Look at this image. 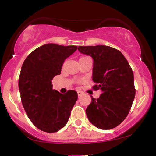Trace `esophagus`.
Wrapping results in <instances>:
<instances>
[{
	"label": "esophagus",
	"instance_id": "esophagus-1",
	"mask_svg": "<svg viewBox=\"0 0 156 156\" xmlns=\"http://www.w3.org/2000/svg\"><path fill=\"white\" fill-rule=\"evenodd\" d=\"M78 96H81L82 95V92H80V91H78Z\"/></svg>",
	"mask_w": 156,
	"mask_h": 156
}]
</instances>
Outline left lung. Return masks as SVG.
I'll use <instances>...</instances> for the list:
<instances>
[{
	"label": "left lung",
	"mask_w": 156,
	"mask_h": 156,
	"mask_svg": "<svg viewBox=\"0 0 156 156\" xmlns=\"http://www.w3.org/2000/svg\"><path fill=\"white\" fill-rule=\"evenodd\" d=\"M81 53L93 58L92 80L95 90L102 91L86 109L89 122L97 128L109 130L128 116L135 98L133 73L122 53L105 45L79 46Z\"/></svg>",
	"instance_id": "8db88e82"
}]
</instances>
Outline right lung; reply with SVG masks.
<instances>
[{
  "instance_id": "right-lung-1",
  "label": "right lung",
  "mask_w": 156,
  "mask_h": 156,
  "mask_svg": "<svg viewBox=\"0 0 156 156\" xmlns=\"http://www.w3.org/2000/svg\"><path fill=\"white\" fill-rule=\"evenodd\" d=\"M78 47L45 44L32 51L23 62L19 77L21 101L31 122L42 131L54 133L67 124L78 100L76 91L62 94L52 80L61 74L64 60Z\"/></svg>"
}]
</instances>
